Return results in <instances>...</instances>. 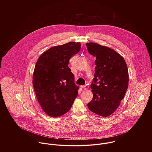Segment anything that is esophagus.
<instances>
[{
    "label": "esophagus",
    "mask_w": 152,
    "mask_h": 152,
    "mask_svg": "<svg viewBox=\"0 0 152 152\" xmlns=\"http://www.w3.org/2000/svg\"><path fill=\"white\" fill-rule=\"evenodd\" d=\"M88 87H89V86H88V85H86V86H83V88L84 89H86V90H87V89H88Z\"/></svg>",
    "instance_id": "34e87169"
}]
</instances>
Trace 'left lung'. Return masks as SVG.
Returning a JSON list of instances; mask_svg holds the SVG:
<instances>
[{"mask_svg":"<svg viewBox=\"0 0 152 152\" xmlns=\"http://www.w3.org/2000/svg\"><path fill=\"white\" fill-rule=\"evenodd\" d=\"M89 54L96 57L95 70L91 88L93 93L89 109L107 117L118 108L129 83L126 63L122 56L109 47L95 43H87Z\"/></svg>","mask_w":152,"mask_h":152,"instance_id":"1","label":"left lung"}]
</instances>
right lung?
Masks as SVG:
<instances>
[{
    "mask_svg": "<svg viewBox=\"0 0 152 152\" xmlns=\"http://www.w3.org/2000/svg\"><path fill=\"white\" fill-rule=\"evenodd\" d=\"M81 44L75 42L53 47L39 57L35 65L33 85L42 108L56 118L69 110L79 87L74 83L69 60L77 54Z\"/></svg>",
    "mask_w": 152,
    "mask_h": 152,
    "instance_id": "right-lung-1",
    "label": "right lung"
}]
</instances>
